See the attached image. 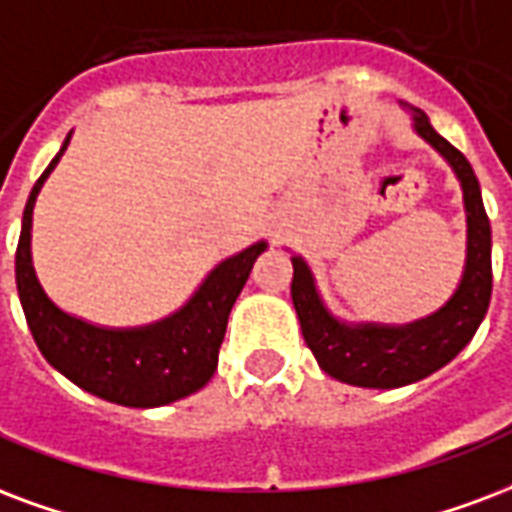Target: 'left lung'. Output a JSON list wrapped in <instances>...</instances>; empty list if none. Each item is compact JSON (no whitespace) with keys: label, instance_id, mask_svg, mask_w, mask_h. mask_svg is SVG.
I'll list each match as a JSON object with an SVG mask.
<instances>
[{"label":"left lung","instance_id":"obj_1","mask_svg":"<svg viewBox=\"0 0 512 512\" xmlns=\"http://www.w3.org/2000/svg\"><path fill=\"white\" fill-rule=\"evenodd\" d=\"M410 113L412 130L429 143L456 173L464 217H467V249L456 290L437 312L412 323H350L328 309L317 287L314 271L301 255H293L295 314L301 323L309 350L317 366L333 380L358 388H401L429 377L464 350L475 336L491 301V225L480 198V184L467 157L453 149L431 127L429 116L407 102H399Z\"/></svg>","mask_w":512,"mask_h":512}]
</instances>
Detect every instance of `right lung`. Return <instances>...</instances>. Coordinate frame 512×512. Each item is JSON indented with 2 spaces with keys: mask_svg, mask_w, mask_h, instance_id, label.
Returning <instances> with one entry per match:
<instances>
[{
  "mask_svg": "<svg viewBox=\"0 0 512 512\" xmlns=\"http://www.w3.org/2000/svg\"><path fill=\"white\" fill-rule=\"evenodd\" d=\"M70 138L73 132L32 187L21 219L15 285L26 323L45 361L86 393L121 407H165L200 391L214 377L230 309L244 290L255 260L268 249V241H255L225 257L176 312L154 323L111 328L64 312L45 293L34 271L32 214L37 195L62 160Z\"/></svg>",
  "mask_w": 512,
  "mask_h": 512,
  "instance_id": "obj_1",
  "label": "right lung"
}]
</instances>
